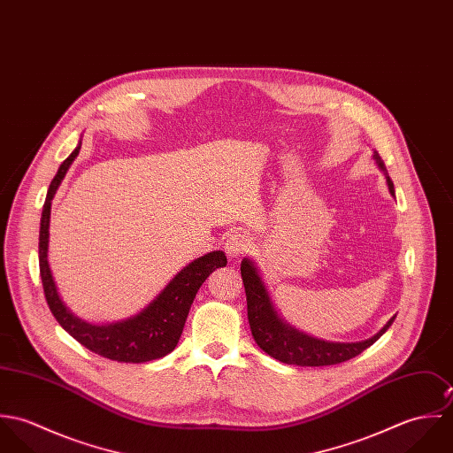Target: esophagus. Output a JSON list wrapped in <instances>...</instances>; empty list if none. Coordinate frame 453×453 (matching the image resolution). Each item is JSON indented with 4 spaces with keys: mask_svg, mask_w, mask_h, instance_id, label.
Instances as JSON below:
<instances>
[{
    "mask_svg": "<svg viewBox=\"0 0 453 453\" xmlns=\"http://www.w3.org/2000/svg\"><path fill=\"white\" fill-rule=\"evenodd\" d=\"M250 246V235L246 232L235 230L225 241V251L228 258H239Z\"/></svg>",
    "mask_w": 453,
    "mask_h": 453,
    "instance_id": "obj_1",
    "label": "esophagus"
}]
</instances>
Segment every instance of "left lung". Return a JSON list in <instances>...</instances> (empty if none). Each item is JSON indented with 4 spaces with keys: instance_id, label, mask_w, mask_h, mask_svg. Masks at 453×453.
I'll list each match as a JSON object with an SVG mask.
<instances>
[{
    "instance_id": "8db88e82",
    "label": "left lung",
    "mask_w": 453,
    "mask_h": 453,
    "mask_svg": "<svg viewBox=\"0 0 453 453\" xmlns=\"http://www.w3.org/2000/svg\"><path fill=\"white\" fill-rule=\"evenodd\" d=\"M373 158L379 169L384 173L388 181V192L394 196V183L388 178L384 160L377 151ZM242 282L246 288L248 298V319L251 333L259 349L265 350L270 357L296 366H331L343 361H349L373 345L394 323L395 316L388 319L386 326L368 340L363 342H327L307 334L295 326L288 323L279 311L275 309L272 296L259 275L258 266L251 258L242 259L241 263Z\"/></svg>"
}]
</instances>
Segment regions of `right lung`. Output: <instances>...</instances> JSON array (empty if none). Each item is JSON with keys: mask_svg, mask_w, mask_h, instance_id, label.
Listing matches in <instances>:
<instances>
[{"mask_svg": "<svg viewBox=\"0 0 453 453\" xmlns=\"http://www.w3.org/2000/svg\"><path fill=\"white\" fill-rule=\"evenodd\" d=\"M81 139L61 164L50 183L40 221V275L47 303L65 331L88 350L119 363H146L173 352L180 342L195 295L203 280L219 266L226 265L223 251H211L181 268L169 284L137 314L108 324H94L78 318L59 295L49 263V228L52 198L65 180L67 169L78 157Z\"/></svg>", "mask_w": 453, "mask_h": 453, "instance_id": "obj_1", "label": "right lung"}]
</instances>
